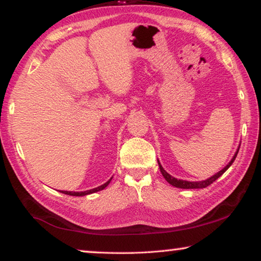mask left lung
I'll return each mask as SVG.
<instances>
[{"label": "left lung", "mask_w": 261, "mask_h": 261, "mask_svg": "<svg viewBox=\"0 0 261 261\" xmlns=\"http://www.w3.org/2000/svg\"><path fill=\"white\" fill-rule=\"evenodd\" d=\"M238 151H239V148L237 150V152L234 153V155H233V158L231 159V161L229 164L226 165V166L222 169V171H220L217 173V174H215V175H213L212 177H209V179H206V180H204V181H197V182H190V181H185V180H177V179H175V177H173L172 175H169L168 173L165 171V169L163 168V166H161L160 165V163H159V168H160V172H161V174H163V176L165 177V180L167 181V182L169 184V185H172V186H174V187H176V188H182V189H197V188H205V187H208L209 185H212L215 180H217L218 177H220L221 175H223V173H224L227 168H229L231 165H232V163L234 161V159H236V156H237V153H238Z\"/></svg>", "instance_id": "1"}]
</instances>
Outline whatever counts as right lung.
<instances>
[{
    "label": "right lung",
    "instance_id": "obj_1",
    "mask_svg": "<svg viewBox=\"0 0 261 261\" xmlns=\"http://www.w3.org/2000/svg\"><path fill=\"white\" fill-rule=\"evenodd\" d=\"M111 179H113V177H111ZM111 179H110L109 181H107V182H106L105 185L100 186V187H97V188H94V189H90V190H86V192H65V190H61V193H64V194H67V195H72V196H85V195H88V194L96 193V192H98V190H102V189H105V188L107 187V186H108V185L110 184Z\"/></svg>",
    "mask_w": 261,
    "mask_h": 261
}]
</instances>
